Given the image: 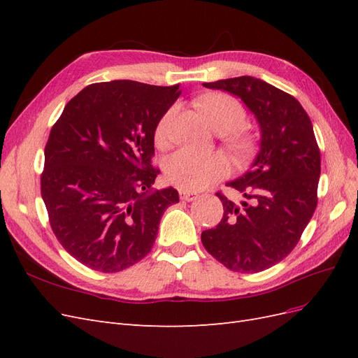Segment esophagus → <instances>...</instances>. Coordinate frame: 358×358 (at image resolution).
<instances>
[{
    "mask_svg": "<svg viewBox=\"0 0 358 358\" xmlns=\"http://www.w3.org/2000/svg\"><path fill=\"white\" fill-rule=\"evenodd\" d=\"M179 196H180V200H183V201H192V200L199 199V194L197 192L185 191V189H180L179 191Z\"/></svg>",
    "mask_w": 358,
    "mask_h": 358,
    "instance_id": "esophagus-1",
    "label": "esophagus"
}]
</instances>
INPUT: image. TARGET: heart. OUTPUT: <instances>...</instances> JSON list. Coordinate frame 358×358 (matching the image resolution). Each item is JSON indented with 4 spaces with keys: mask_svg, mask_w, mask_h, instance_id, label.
<instances>
[{
    "mask_svg": "<svg viewBox=\"0 0 358 358\" xmlns=\"http://www.w3.org/2000/svg\"><path fill=\"white\" fill-rule=\"evenodd\" d=\"M201 107L212 127L225 136V146L234 155L248 152L251 142L237 129L246 124L245 107L236 99L225 94L204 96ZM178 115V106H171L158 119L154 131L155 145L162 148L169 143L171 127ZM227 171L224 159L216 154H196L187 149L176 150L164 161V175L173 185L185 191H200L220 180Z\"/></svg>",
    "mask_w": 358,
    "mask_h": 358,
    "instance_id": "b5f03b06",
    "label": "heart"
}]
</instances>
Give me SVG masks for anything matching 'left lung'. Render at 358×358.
<instances>
[{
  "instance_id": "obj_1",
  "label": "left lung",
  "mask_w": 358,
  "mask_h": 358,
  "mask_svg": "<svg viewBox=\"0 0 358 358\" xmlns=\"http://www.w3.org/2000/svg\"><path fill=\"white\" fill-rule=\"evenodd\" d=\"M203 85L241 96L262 127V149L242 178L227 183L246 200L216 192L222 220L201 242L233 272H263L296 248L317 208L321 154L312 122L294 96L251 76Z\"/></svg>"
}]
</instances>
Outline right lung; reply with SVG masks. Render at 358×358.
Masks as SVG:
<instances>
[{
    "label": "right lung",
    "mask_w": 358,
    "mask_h": 358,
    "mask_svg": "<svg viewBox=\"0 0 358 358\" xmlns=\"http://www.w3.org/2000/svg\"><path fill=\"white\" fill-rule=\"evenodd\" d=\"M179 85L92 83L64 107L45 148L40 191L62 248L83 266L116 273L152 249L175 188L152 191L158 119Z\"/></svg>",
    "instance_id": "right-lung-1"
}]
</instances>
